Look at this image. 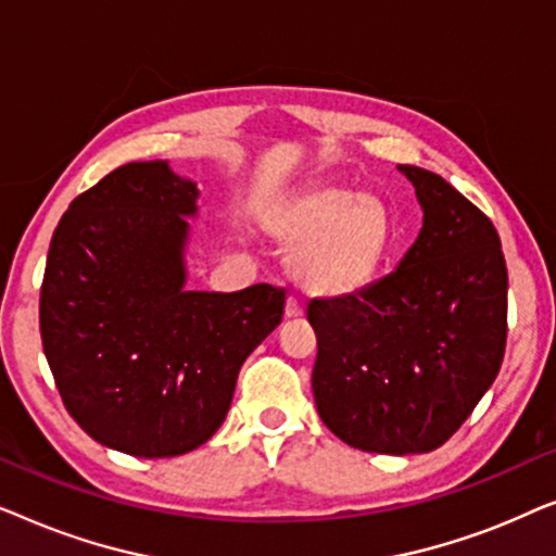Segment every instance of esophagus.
Masks as SVG:
<instances>
[{"mask_svg":"<svg viewBox=\"0 0 556 556\" xmlns=\"http://www.w3.org/2000/svg\"><path fill=\"white\" fill-rule=\"evenodd\" d=\"M286 316H288V318H299V316H303V303H301V299H295V295H288V301H286Z\"/></svg>","mask_w":556,"mask_h":556,"instance_id":"34e87169","label":"esophagus"}]
</instances>
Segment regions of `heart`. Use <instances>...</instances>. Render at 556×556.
I'll list each match as a JSON object with an SVG mask.
<instances>
[{"mask_svg": "<svg viewBox=\"0 0 556 556\" xmlns=\"http://www.w3.org/2000/svg\"><path fill=\"white\" fill-rule=\"evenodd\" d=\"M270 235L291 248L288 268L301 288L316 295H349L382 268L394 242V219L377 194L314 185L270 212Z\"/></svg>", "mask_w": 556, "mask_h": 556, "instance_id": "heart-1", "label": "heart"}]
</instances>
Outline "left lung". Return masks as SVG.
Instances as JSON below:
<instances>
[{
    "label": "left lung",
    "instance_id": "8db88e82",
    "mask_svg": "<svg viewBox=\"0 0 556 556\" xmlns=\"http://www.w3.org/2000/svg\"><path fill=\"white\" fill-rule=\"evenodd\" d=\"M422 230L397 270L359 293L314 299V400L326 428L367 453H430L496 379L508 273L496 227L440 174L400 164Z\"/></svg>",
    "mask_w": 556,
    "mask_h": 556
}]
</instances>
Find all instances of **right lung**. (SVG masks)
Masks as SVG:
<instances>
[{"instance_id": "obj_1", "label": "right lung", "mask_w": 556, "mask_h": 556, "mask_svg": "<svg viewBox=\"0 0 556 556\" xmlns=\"http://www.w3.org/2000/svg\"><path fill=\"white\" fill-rule=\"evenodd\" d=\"M197 185L131 162L75 197L52 232L40 333L63 405L90 438L172 458L215 435L242 362L283 318L286 288L187 291Z\"/></svg>"}]
</instances>
